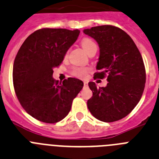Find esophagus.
<instances>
[{"instance_id": "esophagus-1", "label": "esophagus", "mask_w": 159, "mask_h": 159, "mask_svg": "<svg viewBox=\"0 0 159 159\" xmlns=\"http://www.w3.org/2000/svg\"><path fill=\"white\" fill-rule=\"evenodd\" d=\"M84 87L88 86V82H87V81H84Z\"/></svg>"}]
</instances>
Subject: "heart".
<instances>
[{"instance_id":"1","label":"heart","mask_w":159,"mask_h":159,"mask_svg":"<svg viewBox=\"0 0 159 159\" xmlns=\"http://www.w3.org/2000/svg\"><path fill=\"white\" fill-rule=\"evenodd\" d=\"M81 46L88 54L94 49H97V46H96L94 41L92 40L91 39H88V38H85L81 41ZM89 70H90V69L89 67H86V66H73L72 68L70 69V72L73 76L82 79L86 77L88 73L89 72Z\"/></svg>"}]
</instances>
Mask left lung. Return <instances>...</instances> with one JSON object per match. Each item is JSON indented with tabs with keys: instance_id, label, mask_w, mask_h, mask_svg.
<instances>
[{
	"instance_id": "obj_1",
	"label": "left lung",
	"mask_w": 159,
	"mask_h": 159,
	"mask_svg": "<svg viewBox=\"0 0 159 159\" xmlns=\"http://www.w3.org/2000/svg\"><path fill=\"white\" fill-rule=\"evenodd\" d=\"M100 47L94 79L107 77L106 87L97 88L89 82L93 96L88 108L96 119L113 122L132 112L142 96L146 69L140 51L129 34L113 25H100L84 30Z\"/></svg>"
}]
</instances>
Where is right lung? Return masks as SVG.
I'll use <instances>...</instances> for the list:
<instances>
[{
	"label": "right lung",
	"instance_id": "add662e5",
	"mask_svg": "<svg viewBox=\"0 0 159 159\" xmlns=\"http://www.w3.org/2000/svg\"><path fill=\"white\" fill-rule=\"evenodd\" d=\"M79 34V30L43 28L31 34L19 49L13 63V87L22 108L34 118L60 121L83 89L78 79L62 83L52 77L53 69L63 62Z\"/></svg>",
	"mask_w": 159,
	"mask_h": 159
}]
</instances>
